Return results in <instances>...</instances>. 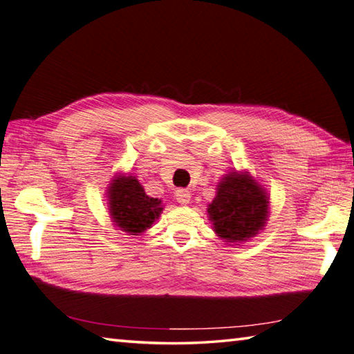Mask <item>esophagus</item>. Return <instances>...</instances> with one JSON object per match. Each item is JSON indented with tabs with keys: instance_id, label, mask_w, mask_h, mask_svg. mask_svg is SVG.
I'll return each instance as SVG.
<instances>
[{
	"instance_id": "obj_1",
	"label": "esophagus",
	"mask_w": 354,
	"mask_h": 354,
	"mask_svg": "<svg viewBox=\"0 0 354 354\" xmlns=\"http://www.w3.org/2000/svg\"><path fill=\"white\" fill-rule=\"evenodd\" d=\"M175 198H176V201L179 204H189L190 203V198H192V194H190L187 189H178L175 192Z\"/></svg>"
}]
</instances>
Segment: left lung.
<instances>
[{
    "mask_svg": "<svg viewBox=\"0 0 354 354\" xmlns=\"http://www.w3.org/2000/svg\"><path fill=\"white\" fill-rule=\"evenodd\" d=\"M269 196L249 171H229L218 184L207 215L215 234L227 243L248 241L268 221Z\"/></svg>",
    "mask_w": 354,
    "mask_h": 354,
    "instance_id": "obj_1",
    "label": "left lung"
}]
</instances>
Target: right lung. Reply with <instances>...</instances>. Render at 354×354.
I'll return each instance as SVG.
<instances>
[{"mask_svg":"<svg viewBox=\"0 0 354 354\" xmlns=\"http://www.w3.org/2000/svg\"><path fill=\"white\" fill-rule=\"evenodd\" d=\"M106 194L113 223L130 235L145 232L164 209L160 199L147 195L138 179L130 175L114 176Z\"/></svg>","mask_w":354,"mask_h":354,"instance_id":"1","label":"right lung"}]
</instances>
